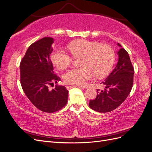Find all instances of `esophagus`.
Instances as JSON below:
<instances>
[{
	"mask_svg": "<svg viewBox=\"0 0 152 152\" xmlns=\"http://www.w3.org/2000/svg\"><path fill=\"white\" fill-rule=\"evenodd\" d=\"M75 86H66V89L68 90V89H70L71 88H72V87H74ZM79 88H84V87H79Z\"/></svg>",
	"mask_w": 152,
	"mask_h": 152,
	"instance_id": "esophagus-1",
	"label": "esophagus"
}]
</instances>
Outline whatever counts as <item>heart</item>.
<instances>
[{
    "label": "heart",
    "mask_w": 152,
    "mask_h": 152,
    "mask_svg": "<svg viewBox=\"0 0 152 152\" xmlns=\"http://www.w3.org/2000/svg\"><path fill=\"white\" fill-rule=\"evenodd\" d=\"M68 48L74 58L82 57V67L72 68L64 74L66 84L83 86L94 75L102 79L111 72L115 54L110 45L81 39L72 42ZM51 60L57 68L64 69L72 63V58L65 50L58 48L52 53Z\"/></svg>",
    "instance_id": "obj_1"
}]
</instances>
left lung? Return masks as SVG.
Instances as JSON below:
<instances>
[{
	"label": "left lung",
	"instance_id": "obj_1",
	"mask_svg": "<svg viewBox=\"0 0 152 152\" xmlns=\"http://www.w3.org/2000/svg\"><path fill=\"white\" fill-rule=\"evenodd\" d=\"M121 47L117 54L118 63L114 70L102 84L105 86L103 91L98 90L94 99L90 100L91 109L99 113L112 111L119 107L131 93L133 85L134 70L129 54Z\"/></svg>",
	"mask_w": 152,
	"mask_h": 152
}]
</instances>
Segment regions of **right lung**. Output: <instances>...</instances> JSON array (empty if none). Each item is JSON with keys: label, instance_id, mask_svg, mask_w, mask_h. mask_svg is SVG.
Listing matches in <instances>:
<instances>
[{"label": "right lung", "instance_id": "1", "mask_svg": "<svg viewBox=\"0 0 152 152\" xmlns=\"http://www.w3.org/2000/svg\"><path fill=\"white\" fill-rule=\"evenodd\" d=\"M54 39L44 37L31 44L20 63V81L27 98L36 108L44 112L54 113L61 110L68 102V91L65 86H48L60 80L54 73L49 58Z\"/></svg>", "mask_w": 152, "mask_h": 152}]
</instances>
